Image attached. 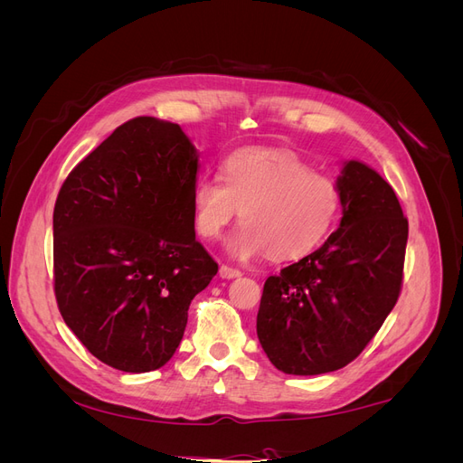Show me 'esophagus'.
I'll use <instances>...</instances> for the list:
<instances>
[{
	"label": "esophagus",
	"instance_id": "esophagus-1",
	"mask_svg": "<svg viewBox=\"0 0 463 463\" xmlns=\"http://www.w3.org/2000/svg\"><path fill=\"white\" fill-rule=\"evenodd\" d=\"M240 276H241V270L232 269V266H228V264H222L220 266V278L232 279V278H240Z\"/></svg>",
	"mask_w": 463,
	"mask_h": 463
}]
</instances>
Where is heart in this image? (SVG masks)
I'll return each mask as SVG.
<instances>
[{
	"instance_id": "1",
	"label": "heart",
	"mask_w": 463,
	"mask_h": 463,
	"mask_svg": "<svg viewBox=\"0 0 463 463\" xmlns=\"http://www.w3.org/2000/svg\"><path fill=\"white\" fill-rule=\"evenodd\" d=\"M223 184L199 177L191 189L193 222L204 240H216L241 214L243 226L228 241L233 257L269 250L278 260L309 255L332 230L340 187L311 172L298 154L282 148H243L222 165Z\"/></svg>"
}]
</instances>
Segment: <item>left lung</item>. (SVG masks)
<instances>
[{"label":"left lung","instance_id":"8db88e82","mask_svg":"<svg viewBox=\"0 0 463 463\" xmlns=\"http://www.w3.org/2000/svg\"><path fill=\"white\" fill-rule=\"evenodd\" d=\"M340 228L315 253L264 282L259 342L286 374H322L352 363L394 309L408 218L373 167L344 162Z\"/></svg>","mask_w":463,"mask_h":463}]
</instances>
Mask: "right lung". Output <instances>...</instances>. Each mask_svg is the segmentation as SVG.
I'll return each instance as SVG.
<instances>
[{
    "mask_svg": "<svg viewBox=\"0 0 463 463\" xmlns=\"http://www.w3.org/2000/svg\"><path fill=\"white\" fill-rule=\"evenodd\" d=\"M199 154L179 125L135 118L75 165L53 208V289L65 325L123 373L164 367L193 298L218 272L194 240Z\"/></svg>",
    "mask_w": 463,
    "mask_h": 463,
    "instance_id": "add662e5",
    "label": "right lung"
}]
</instances>
